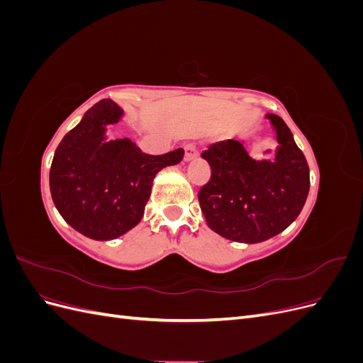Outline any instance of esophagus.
Returning a JSON list of instances; mask_svg holds the SVG:
<instances>
[{
  "mask_svg": "<svg viewBox=\"0 0 363 363\" xmlns=\"http://www.w3.org/2000/svg\"><path fill=\"white\" fill-rule=\"evenodd\" d=\"M196 157H199V151H196L195 145H192V144L186 145L184 147V160L186 162H191V160H194Z\"/></svg>",
  "mask_w": 363,
  "mask_h": 363,
  "instance_id": "34e87169",
  "label": "esophagus"
}]
</instances>
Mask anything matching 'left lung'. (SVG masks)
Masks as SVG:
<instances>
[{
    "mask_svg": "<svg viewBox=\"0 0 363 363\" xmlns=\"http://www.w3.org/2000/svg\"><path fill=\"white\" fill-rule=\"evenodd\" d=\"M265 116L279 144L272 159H252L233 139L201 155L212 171L199 192L201 212L208 228L236 242L257 244L281 233L300 215L311 188L309 167L291 130L280 116Z\"/></svg>",
    "mask_w": 363,
    "mask_h": 363,
    "instance_id": "8db88e82",
    "label": "left lung"
}]
</instances>
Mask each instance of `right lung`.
I'll return each instance as SVG.
<instances>
[{
	"instance_id": "right-lung-1",
	"label": "right lung",
	"mask_w": 363,
	"mask_h": 363,
	"mask_svg": "<svg viewBox=\"0 0 363 363\" xmlns=\"http://www.w3.org/2000/svg\"><path fill=\"white\" fill-rule=\"evenodd\" d=\"M123 115L112 100L92 106L62 139L50 169V191L59 213L95 240H112L136 227L156 174L180 163L184 155L177 148L150 156L128 138L108 140L107 127Z\"/></svg>"
}]
</instances>
